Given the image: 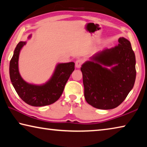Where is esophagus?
<instances>
[{
  "label": "esophagus",
  "instance_id": "34e87169",
  "mask_svg": "<svg viewBox=\"0 0 147 147\" xmlns=\"http://www.w3.org/2000/svg\"><path fill=\"white\" fill-rule=\"evenodd\" d=\"M83 63V61L82 59H78L75 62V66L77 68H80L82 66V65Z\"/></svg>",
  "mask_w": 147,
  "mask_h": 147
}]
</instances>
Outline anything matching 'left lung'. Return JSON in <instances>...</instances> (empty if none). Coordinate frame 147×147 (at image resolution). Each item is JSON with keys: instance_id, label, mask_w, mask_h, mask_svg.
I'll list each match as a JSON object with an SVG mask.
<instances>
[{"instance_id": "obj_1", "label": "left lung", "mask_w": 147, "mask_h": 147, "mask_svg": "<svg viewBox=\"0 0 147 147\" xmlns=\"http://www.w3.org/2000/svg\"><path fill=\"white\" fill-rule=\"evenodd\" d=\"M91 59L80 68L86 100L98 109L116 108L125 100L136 80V56L130 42L119 38L118 45L98 52ZM102 64L116 65L109 70Z\"/></svg>"}]
</instances>
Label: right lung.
Masks as SVG:
<instances>
[{
	"instance_id": "right-lung-1",
	"label": "right lung",
	"mask_w": 147,
	"mask_h": 147,
	"mask_svg": "<svg viewBox=\"0 0 147 147\" xmlns=\"http://www.w3.org/2000/svg\"><path fill=\"white\" fill-rule=\"evenodd\" d=\"M26 44H17L9 63V76L12 85L22 100L32 106H44L53 104L60 97L65 86L74 70V63H59L51 80L42 86L32 85L24 82L20 76L18 60L20 51Z\"/></svg>"
}]
</instances>
